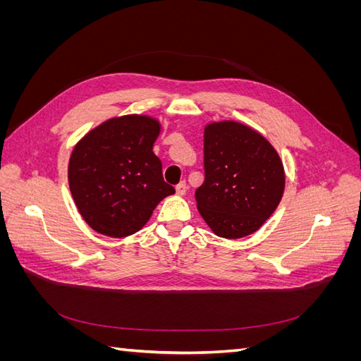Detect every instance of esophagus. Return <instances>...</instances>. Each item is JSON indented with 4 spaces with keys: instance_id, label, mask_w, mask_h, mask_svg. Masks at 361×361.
<instances>
[{
    "instance_id": "1",
    "label": "esophagus",
    "mask_w": 361,
    "mask_h": 361,
    "mask_svg": "<svg viewBox=\"0 0 361 361\" xmlns=\"http://www.w3.org/2000/svg\"><path fill=\"white\" fill-rule=\"evenodd\" d=\"M185 192H187V183H185V180H183V182L176 185V194L178 195H183Z\"/></svg>"
}]
</instances>
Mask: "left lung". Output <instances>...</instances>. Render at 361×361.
I'll use <instances>...</instances> for the list:
<instances>
[{
	"instance_id": "8db88e82",
	"label": "left lung",
	"mask_w": 361,
	"mask_h": 361,
	"mask_svg": "<svg viewBox=\"0 0 361 361\" xmlns=\"http://www.w3.org/2000/svg\"><path fill=\"white\" fill-rule=\"evenodd\" d=\"M204 182L197 209L216 236L255 233L279 206L285 170L276 149L255 129L226 120L204 128Z\"/></svg>"
}]
</instances>
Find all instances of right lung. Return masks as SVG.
I'll return each instance as SVG.
<instances>
[{
	"label": "right lung",
	"mask_w": 361,
	"mask_h": 361,
	"mask_svg": "<svg viewBox=\"0 0 361 361\" xmlns=\"http://www.w3.org/2000/svg\"><path fill=\"white\" fill-rule=\"evenodd\" d=\"M159 122L147 116H122L92 129L69 161V188L84 221L111 238L138 232L157 204L174 188L162 178L154 154Z\"/></svg>",
	"instance_id": "right-lung-1"
}]
</instances>
